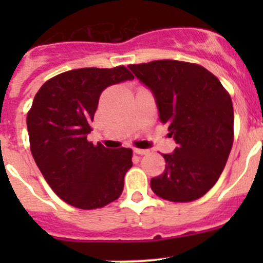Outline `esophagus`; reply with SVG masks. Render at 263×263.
<instances>
[{
  "instance_id": "1",
  "label": "esophagus",
  "mask_w": 263,
  "mask_h": 263,
  "mask_svg": "<svg viewBox=\"0 0 263 263\" xmlns=\"http://www.w3.org/2000/svg\"><path fill=\"white\" fill-rule=\"evenodd\" d=\"M134 151L136 154H139V155H146V154H148V150H146V148H137V147H135Z\"/></svg>"
}]
</instances>
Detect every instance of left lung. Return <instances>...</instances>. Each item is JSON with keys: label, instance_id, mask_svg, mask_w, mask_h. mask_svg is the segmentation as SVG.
I'll return each instance as SVG.
<instances>
[{"label": "left lung", "instance_id": "1", "mask_svg": "<svg viewBox=\"0 0 263 263\" xmlns=\"http://www.w3.org/2000/svg\"><path fill=\"white\" fill-rule=\"evenodd\" d=\"M128 67L154 92L159 118L177 142L173 154H163L165 169L151 178V190L172 202L202 197L219 179L233 146L229 92L197 63L158 60Z\"/></svg>", "mask_w": 263, "mask_h": 263}]
</instances>
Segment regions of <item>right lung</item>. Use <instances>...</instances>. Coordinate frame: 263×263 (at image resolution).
I'll return each instance as SVG.
<instances>
[{
    "mask_svg": "<svg viewBox=\"0 0 263 263\" xmlns=\"http://www.w3.org/2000/svg\"><path fill=\"white\" fill-rule=\"evenodd\" d=\"M124 66L66 71L42 85L26 116L30 151L53 192L82 210L104 208L122 195L132 148L87 141L100 94L132 80Z\"/></svg>",
    "mask_w": 263,
    "mask_h": 263,
    "instance_id": "obj_1",
    "label": "right lung"
}]
</instances>
